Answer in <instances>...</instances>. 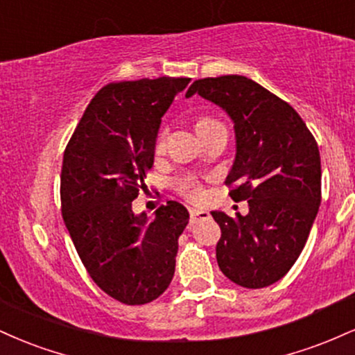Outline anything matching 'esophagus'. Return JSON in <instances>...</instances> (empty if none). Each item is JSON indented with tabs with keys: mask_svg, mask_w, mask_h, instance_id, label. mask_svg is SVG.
Here are the masks:
<instances>
[{
	"mask_svg": "<svg viewBox=\"0 0 355 355\" xmlns=\"http://www.w3.org/2000/svg\"><path fill=\"white\" fill-rule=\"evenodd\" d=\"M210 217V211L209 210H203V209H190V222L195 223L198 220L203 218H209Z\"/></svg>",
	"mask_w": 355,
	"mask_h": 355,
	"instance_id": "1",
	"label": "esophagus"
}]
</instances>
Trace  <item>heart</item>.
Here are the masks:
<instances>
[{
  "label": "heart",
  "instance_id": "heart-1",
  "mask_svg": "<svg viewBox=\"0 0 355 355\" xmlns=\"http://www.w3.org/2000/svg\"><path fill=\"white\" fill-rule=\"evenodd\" d=\"M217 125H220L218 121L211 120V118H209V116H198L197 120H195V132H197V135L200 137V135H203V133L209 132V130H211L214 126H217ZM155 148H157V152H160V150L164 148V137L162 135L158 137ZM178 190H182L183 193L190 195V197H197V195L200 193V189H198L197 182H195L191 177L182 178V180L178 182Z\"/></svg>",
  "mask_w": 355,
  "mask_h": 355
}]
</instances>
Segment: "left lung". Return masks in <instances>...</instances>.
Instances as JSON below:
<instances>
[{
  "mask_svg": "<svg viewBox=\"0 0 355 355\" xmlns=\"http://www.w3.org/2000/svg\"><path fill=\"white\" fill-rule=\"evenodd\" d=\"M211 101L234 121L235 160L227 177L234 200L248 214L211 211L222 237L223 275L247 288L275 284L307 242L320 205V155L299 113L254 80L240 75L193 81L187 92Z\"/></svg>",
  "mask_w": 355,
  "mask_h": 355,
  "instance_id": "1",
  "label": "left lung"
}]
</instances>
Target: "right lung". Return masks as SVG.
<instances>
[{
    "label": "right lung",
    "instance_id": "right-lung-1",
    "mask_svg": "<svg viewBox=\"0 0 355 355\" xmlns=\"http://www.w3.org/2000/svg\"><path fill=\"white\" fill-rule=\"evenodd\" d=\"M189 83L162 76L107 85L64 148V225L93 282L121 304L152 302L173 279L189 211L170 200L148 220L132 210V202L153 166L162 116Z\"/></svg>",
    "mask_w": 355,
    "mask_h": 355
}]
</instances>
